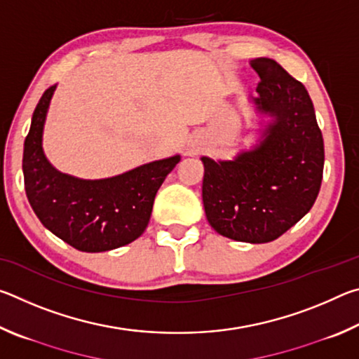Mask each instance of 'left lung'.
<instances>
[{
  "label": "left lung",
  "mask_w": 359,
  "mask_h": 359,
  "mask_svg": "<svg viewBox=\"0 0 359 359\" xmlns=\"http://www.w3.org/2000/svg\"><path fill=\"white\" fill-rule=\"evenodd\" d=\"M261 81L253 98L272 117L258 144L233 161L203 156V203L210 226L224 238L264 244L312 209L323 179L325 145L311 96L271 58H255Z\"/></svg>",
  "instance_id": "obj_1"
}]
</instances>
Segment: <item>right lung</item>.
<instances>
[{
  "instance_id": "right-lung-1",
  "label": "right lung",
  "mask_w": 359,
  "mask_h": 359,
  "mask_svg": "<svg viewBox=\"0 0 359 359\" xmlns=\"http://www.w3.org/2000/svg\"><path fill=\"white\" fill-rule=\"evenodd\" d=\"M55 87L41 96L23 147L28 201L41 223L77 250L96 253L130 244L147 228L158 188L180 155L100 180L57 171L42 150V131Z\"/></svg>"
}]
</instances>
